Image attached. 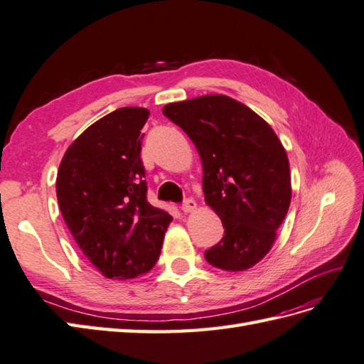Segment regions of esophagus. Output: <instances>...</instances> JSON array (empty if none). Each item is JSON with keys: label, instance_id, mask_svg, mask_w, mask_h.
Segmentation results:
<instances>
[{"label": "esophagus", "instance_id": "1", "mask_svg": "<svg viewBox=\"0 0 364 364\" xmlns=\"http://www.w3.org/2000/svg\"><path fill=\"white\" fill-rule=\"evenodd\" d=\"M181 209H183V213H192V210H196V209H197V203H196V200H192V198H186V200L183 201Z\"/></svg>", "mask_w": 364, "mask_h": 364}]
</instances>
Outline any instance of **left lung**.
<instances>
[{
    "label": "left lung",
    "mask_w": 364,
    "mask_h": 364,
    "mask_svg": "<svg viewBox=\"0 0 364 364\" xmlns=\"http://www.w3.org/2000/svg\"><path fill=\"white\" fill-rule=\"evenodd\" d=\"M163 114L196 144L206 203L225 228L206 260L226 272L256 265L272 250L291 201L281 141L251 108L223 95L167 104Z\"/></svg>",
    "instance_id": "obj_1"
}]
</instances>
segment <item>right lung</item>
<instances>
[{
    "label": "right lung",
    "instance_id": "1",
    "mask_svg": "<svg viewBox=\"0 0 364 364\" xmlns=\"http://www.w3.org/2000/svg\"><path fill=\"white\" fill-rule=\"evenodd\" d=\"M149 109L117 108L75 139L57 173L63 220L83 255L109 279L149 273L172 215L147 201L141 129Z\"/></svg>",
    "mask_w": 364,
    "mask_h": 364
}]
</instances>
